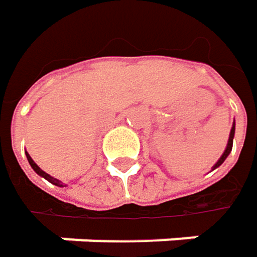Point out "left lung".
Here are the masks:
<instances>
[{
	"label": "left lung",
	"instance_id": "1",
	"mask_svg": "<svg viewBox=\"0 0 257 257\" xmlns=\"http://www.w3.org/2000/svg\"><path fill=\"white\" fill-rule=\"evenodd\" d=\"M234 130H235V127L232 125V128H231V133H229V139H228V145H227V149H225V152L222 154V156L219 158V161H218V162H216V164L213 165V170H215V168H218V167H219V165H221V164H222V162L225 161V158L229 155V152H231V149H232V139H234Z\"/></svg>",
	"mask_w": 257,
	"mask_h": 257
}]
</instances>
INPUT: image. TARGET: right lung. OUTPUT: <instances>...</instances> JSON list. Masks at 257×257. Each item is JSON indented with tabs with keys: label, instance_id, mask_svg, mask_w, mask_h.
I'll return each instance as SVG.
<instances>
[{
	"label": "right lung",
	"instance_id": "add662e5",
	"mask_svg": "<svg viewBox=\"0 0 257 257\" xmlns=\"http://www.w3.org/2000/svg\"><path fill=\"white\" fill-rule=\"evenodd\" d=\"M26 156H28V161H29V164H30V167H32V168H33V170H35V171H36L38 174L42 175V177H44V178H46V180H48L49 183H52V184H55V186H58V187H61V186H63V183H61L60 180H57V178L51 177L49 174H46L45 171H42V170H41V168H39V167H38V165H36V164L33 162V159L30 158V155H29V154H26Z\"/></svg>",
	"mask_w": 257,
	"mask_h": 257
}]
</instances>
